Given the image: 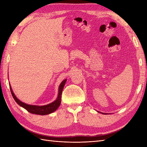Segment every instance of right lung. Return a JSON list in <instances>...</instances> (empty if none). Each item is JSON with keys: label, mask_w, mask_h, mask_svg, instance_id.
<instances>
[{"label": "right lung", "mask_w": 147, "mask_h": 147, "mask_svg": "<svg viewBox=\"0 0 147 147\" xmlns=\"http://www.w3.org/2000/svg\"><path fill=\"white\" fill-rule=\"evenodd\" d=\"M65 82H66V80H64L63 82L61 83L60 86H59V95H58L57 98L56 99L54 102L51 103V104L46 105H43V106L28 105L26 104H24L23 102H22L20 100L18 99L16 96H15L13 92H12L11 86H10L11 94L12 96H13L14 100L17 102L18 104L21 106L22 107L25 109L26 111H28L32 114H38V115H47V114H51L52 112L57 110V108L59 107V105H60L61 102V95H62V90H63Z\"/></svg>", "instance_id": "1"}]
</instances>
